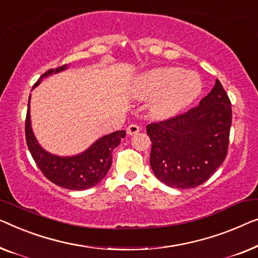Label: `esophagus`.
I'll use <instances>...</instances> for the list:
<instances>
[{"label":"esophagus","mask_w":258,"mask_h":258,"mask_svg":"<svg viewBox=\"0 0 258 258\" xmlns=\"http://www.w3.org/2000/svg\"><path fill=\"white\" fill-rule=\"evenodd\" d=\"M140 131V127L136 124H131L127 127V134L130 136H133V134H137Z\"/></svg>","instance_id":"esophagus-1"}]
</instances>
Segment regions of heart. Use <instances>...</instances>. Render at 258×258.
Returning <instances> with one entry per match:
<instances>
[{
    "instance_id": "obj_1",
    "label": "heart",
    "mask_w": 258,
    "mask_h": 258,
    "mask_svg": "<svg viewBox=\"0 0 258 258\" xmlns=\"http://www.w3.org/2000/svg\"><path fill=\"white\" fill-rule=\"evenodd\" d=\"M202 84L198 75L179 68L155 69L145 74L138 82L136 94L145 100H155L152 112L155 117L166 118L177 113L197 99Z\"/></svg>"
}]
</instances>
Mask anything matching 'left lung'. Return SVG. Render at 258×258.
Instances as JSON below:
<instances>
[{
  "mask_svg": "<svg viewBox=\"0 0 258 258\" xmlns=\"http://www.w3.org/2000/svg\"><path fill=\"white\" fill-rule=\"evenodd\" d=\"M230 126V99L216 79L198 106L147 125L154 175L180 189L206 182L227 157Z\"/></svg>",
  "mask_w": 258,
  "mask_h": 258,
  "instance_id": "1",
  "label": "left lung"
}]
</instances>
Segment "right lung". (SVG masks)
Listing matches in <instances>:
<instances>
[{
	"mask_svg": "<svg viewBox=\"0 0 258 258\" xmlns=\"http://www.w3.org/2000/svg\"><path fill=\"white\" fill-rule=\"evenodd\" d=\"M64 69L65 65L57 68L56 70L51 69L44 72L41 78L51 75L53 71L58 72ZM39 83L41 82L36 83L32 89ZM29 104H30V97L28 100V111L25 117V140L31 157L41 169L43 175L57 186L71 190L89 189L99 183L110 169L112 151L120 144L122 138H125V131H117L100 138L88 151L76 157H56L45 152L36 141L30 126Z\"/></svg>",
	"mask_w": 258,
	"mask_h": 258,
	"instance_id": "add662e5",
	"label": "right lung"
}]
</instances>
